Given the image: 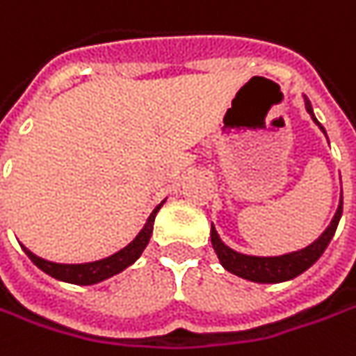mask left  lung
Returning a JSON list of instances; mask_svg holds the SVG:
<instances>
[{"mask_svg": "<svg viewBox=\"0 0 356 356\" xmlns=\"http://www.w3.org/2000/svg\"><path fill=\"white\" fill-rule=\"evenodd\" d=\"M307 112L318 124V120L312 114L309 99H307ZM318 128L325 132V128L321 124H318ZM341 214H343V196H341V204H339V210H337L332 222L321 234V238L314 240L311 246H307V248H302L298 252L282 254V257H246V254H240V252L228 248L224 244L220 236H218V232H216V228H214V224H212V230H210V238H212V246H214L216 254L220 258L222 266L226 270H230L232 275L242 276V278L252 280V282H264V284L266 282H284V280H291L294 276L302 275L307 268H311L312 264L323 257V252L329 246L330 238L337 232Z\"/></svg>", "mask_w": 356, "mask_h": 356, "instance_id": "left-lung-1", "label": "left lung"}]
</instances>
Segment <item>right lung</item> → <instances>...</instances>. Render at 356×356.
I'll return each mask as SVG.
<instances>
[{
  "label": "right lung",
  "instance_id": "add662e5",
  "mask_svg": "<svg viewBox=\"0 0 356 356\" xmlns=\"http://www.w3.org/2000/svg\"><path fill=\"white\" fill-rule=\"evenodd\" d=\"M160 206L154 208V212L150 214L146 226L140 230V234L126 248H122L120 252L112 254V257L96 260V262H86V264H58V262H49V260L35 257L33 252L27 250L26 246H24V250H26L27 257L31 258V262L38 268H42L45 275L54 276V278L63 280V282H72V284H96V282H102V280H106L110 276L122 273L124 268H128L130 264H134L138 260V257L142 254V250L146 248V244L150 240L154 218H156V212L160 210Z\"/></svg>",
  "mask_w": 356,
  "mask_h": 356
}]
</instances>
